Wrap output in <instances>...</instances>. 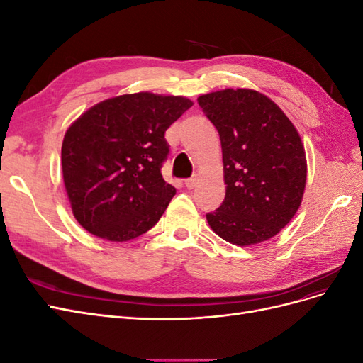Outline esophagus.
Returning <instances> with one entry per match:
<instances>
[{
    "label": "esophagus",
    "instance_id": "esophagus-1",
    "mask_svg": "<svg viewBox=\"0 0 363 363\" xmlns=\"http://www.w3.org/2000/svg\"><path fill=\"white\" fill-rule=\"evenodd\" d=\"M195 184H196V177H191V179H188V180H184V186H186V188H188V189H194Z\"/></svg>",
    "mask_w": 363,
    "mask_h": 363
}]
</instances>
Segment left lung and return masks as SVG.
Segmentation results:
<instances>
[{
	"label": "left lung",
	"mask_w": 363,
	"mask_h": 363,
	"mask_svg": "<svg viewBox=\"0 0 363 363\" xmlns=\"http://www.w3.org/2000/svg\"><path fill=\"white\" fill-rule=\"evenodd\" d=\"M223 148L225 199L207 223L227 242L247 247L276 236L298 211L307 177L298 131L281 108L252 89L199 96Z\"/></svg>",
	"instance_id": "left-lung-1"
}]
</instances>
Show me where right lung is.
I'll use <instances>...</instances> for the list:
<instances>
[{"instance_id":"right-lung-1","label":"right lung","mask_w":363,"mask_h":363,"mask_svg":"<svg viewBox=\"0 0 363 363\" xmlns=\"http://www.w3.org/2000/svg\"><path fill=\"white\" fill-rule=\"evenodd\" d=\"M192 104L184 96L127 94L74 121L63 138L62 172L84 230L125 242L156 225L175 195L160 171L169 152L164 131Z\"/></svg>"}]
</instances>
